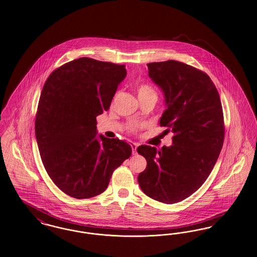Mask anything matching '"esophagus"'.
<instances>
[{
  "mask_svg": "<svg viewBox=\"0 0 257 257\" xmlns=\"http://www.w3.org/2000/svg\"><path fill=\"white\" fill-rule=\"evenodd\" d=\"M131 146H132V149H133V154L135 155L137 152H136V150H137V147H138V144H136V143H134V142H132V144H131Z\"/></svg>",
  "mask_w": 257,
  "mask_h": 257,
  "instance_id": "esophagus-1",
  "label": "esophagus"
}]
</instances>
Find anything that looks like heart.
<instances>
[{
    "label": "heart",
    "instance_id": "heart-1",
    "mask_svg": "<svg viewBox=\"0 0 257 257\" xmlns=\"http://www.w3.org/2000/svg\"><path fill=\"white\" fill-rule=\"evenodd\" d=\"M137 95L138 98L143 97H157V93L155 89L148 83H141L137 86Z\"/></svg>",
    "mask_w": 257,
    "mask_h": 257
}]
</instances>
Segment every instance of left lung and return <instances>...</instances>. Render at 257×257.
<instances>
[{
  "mask_svg": "<svg viewBox=\"0 0 257 257\" xmlns=\"http://www.w3.org/2000/svg\"><path fill=\"white\" fill-rule=\"evenodd\" d=\"M147 66L167 105L160 124L174 135L170 147L137 148L147 161L138 183L149 197L173 204L195 192L213 170L224 140L222 106L215 84L202 70L174 60Z\"/></svg>",
  "mask_w": 257,
  "mask_h": 257,
  "instance_id": "obj_1",
  "label": "left lung"
}]
</instances>
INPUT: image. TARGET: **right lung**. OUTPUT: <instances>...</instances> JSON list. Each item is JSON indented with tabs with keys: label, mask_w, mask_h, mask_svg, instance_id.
I'll use <instances>...</instances> for the list:
<instances>
[{
	"label": "right lung",
	"mask_w": 257,
	"mask_h": 257,
	"mask_svg": "<svg viewBox=\"0 0 257 257\" xmlns=\"http://www.w3.org/2000/svg\"><path fill=\"white\" fill-rule=\"evenodd\" d=\"M124 65L83 57L56 68L41 91L35 131L44 168L77 199L103 192L112 173L132 156L118 138L96 135V116L108 110Z\"/></svg>",
	"instance_id": "obj_1"
}]
</instances>
